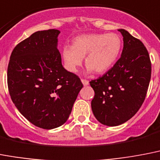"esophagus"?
I'll list each match as a JSON object with an SVG mask.
<instances>
[{
	"instance_id": "34e87169",
	"label": "esophagus",
	"mask_w": 160,
	"mask_h": 160,
	"mask_svg": "<svg viewBox=\"0 0 160 160\" xmlns=\"http://www.w3.org/2000/svg\"><path fill=\"white\" fill-rule=\"evenodd\" d=\"M81 81H82V84H83L84 86H88V84H89V82H88V80H86V79H82Z\"/></svg>"
}]
</instances>
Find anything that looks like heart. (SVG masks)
<instances>
[{"label":"heart","instance_id":"b5f03b06","mask_svg":"<svg viewBox=\"0 0 160 160\" xmlns=\"http://www.w3.org/2000/svg\"><path fill=\"white\" fill-rule=\"evenodd\" d=\"M118 34H88L73 39L72 45H65L62 49L64 66L70 72H76L85 57L88 72L102 73L109 69L118 58L121 48Z\"/></svg>","mask_w":160,"mask_h":160}]
</instances>
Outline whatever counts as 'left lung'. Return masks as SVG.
<instances>
[{
	"mask_svg": "<svg viewBox=\"0 0 160 160\" xmlns=\"http://www.w3.org/2000/svg\"><path fill=\"white\" fill-rule=\"evenodd\" d=\"M121 58L103 76L90 82L95 92L92 110L99 122L108 126L125 123L139 111L151 78V61L145 46L125 29Z\"/></svg>",
	"mask_w": 160,
	"mask_h": 160,
	"instance_id": "8db88e82",
	"label": "left lung"
}]
</instances>
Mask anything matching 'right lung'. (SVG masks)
I'll use <instances>...</instances> for the list:
<instances>
[{
    "instance_id": "1",
    "label": "right lung",
    "mask_w": 160,
    "mask_h": 160,
    "mask_svg": "<svg viewBox=\"0 0 160 160\" xmlns=\"http://www.w3.org/2000/svg\"><path fill=\"white\" fill-rule=\"evenodd\" d=\"M58 29L37 31L15 46L7 68L9 93L19 112L39 128L67 121L83 85L65 69L57 48Z\"/></svg>"
}]
</instances>
